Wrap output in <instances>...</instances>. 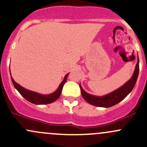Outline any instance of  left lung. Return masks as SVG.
Returning a JSON list of instances; mask_svg holds the SVG:
<instances>
[{
    "label": "left lung",
    "mask_w": 147,
    "mask_h": 147,
    "mask_svg": "<svg viewBox=\"0 0 147 147\" xmlns=\"http://www.w3.org/2000/svg\"><path fill=\"white\" fill-rule=\"evenodd\" d=\"M139 63H140V62H139L138 58L133 75L127 82H126L124 85L119 88L118 89L106 96H95L91 95V94L86 93L85 91L82 88V86H80V89H81V94L82 95L83 98L85 99L86 101H87L90 104L98 106V107L109 108L117 104L119 102L121 101L122 100L124 99L130 93L131 91L133 89L139 75V70H140Z\"/></svg>",
    "instance_id": "1"
}]
</instances>
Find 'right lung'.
I'll return each instance as SVG.
<instances>
[{
    "label": "right lung",
    "instance_id": "obj_1",
    "mask_svg": "<svg viewBox=\"0 0 147 147\" xmlns=\"http://www.w3.org/2000/svg\"><path fill=\"white\" fill-rule=\"evenodd\" d=\"M67 76H68V74H67L65 76L64 80H63V82L60 84L59 87L58 88V89L55 92L51 94H47V95H43V94H39L38 93H36V92L27 90V89H24L22 86H21L20 84H18V83L15 82L12 77L11 80L12 84H13L15 89L19 92V93L26 100L31 102V103H34V104H48V103H51L52 102L55 101L61 96L62 89H63V86H64L66 80H67Z\"/></svg>",
    "mask_w": 147,
    "mask_h": 147
}]
</instances>
